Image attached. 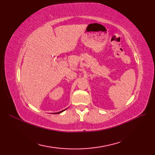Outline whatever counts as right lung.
I'll list each match as a JSON object with an SVG mask.
<instances>
[{"instance_id": "add662e5", "label": "right lung", "mask_w": 155, "mask_h": 155, "mask_svg": "<svg viewBox=\"0 0 155 155\" xmlns=\"http://www.w3.org/2000/svg\"><path fill=\"white\" fill-rule=\"evenodd\" d=\"M66 109H64V110H66ZM64 110H61V111H60V112H55V113H54V114H59V113H61V112H63Z\"/></svg>"}]
</instances>
